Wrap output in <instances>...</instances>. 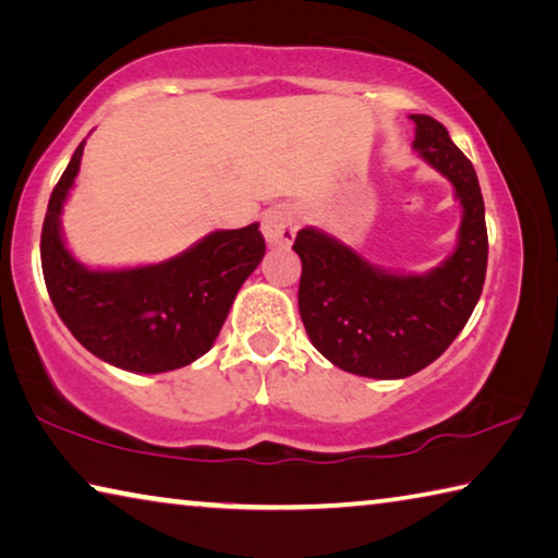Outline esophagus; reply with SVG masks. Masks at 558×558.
<instances>
[{
  "label": "esophagus",
  "instance_id": "esophagus-1",
  "mask_svg": "<svg viewBox=\"0 0 558 558\" xmlns=\"http://www.w3.org/2000/svg\"><path fill=\"white\" fill-rule=\"evenodd\" d=\"M298 211L292 206H276L263 216V235L272 248H288L298 233Z\"/></svg>",
  "mask_w": 558,
  "mask_h": 558
}]
</instances>
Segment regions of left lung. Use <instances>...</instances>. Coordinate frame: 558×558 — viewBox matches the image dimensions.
Segmentation results:
<instances>
[{
    "mask_svg": "<svg viewBox=\"0 0 558 558\" xmlns=\"http://www.w3.org/2000/svg\"><path fill=\"white\" fill-rule=\"evenodd\" d=\"M415 122L413 149L456 189L462 206L452 256L423 276L366 263L317 229H302L298 307L310 342L339 369L369 379H403L446 352L475 310L487 270L485 202L475 167L430 116Z\"/></svg>",
    "mask_w": 558,
    "mask_h": 558,
    "instance_id": "8db88e82",
    "label": "left lung"
}]
</instances>
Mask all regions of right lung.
<instances>
[{
	"label": "right lung",
	"mask_w": 558,
	"mask_h": 558,
	"mask_svg": "<svg viewBox=\"0 0 558 558\" xmlns=\"http://www.w3.org/2000/svg\"><path fill=\"white\" fill-rule=\"evenodd\" d=\"M83 145L53 186L41 229V268L49 298L71 335L118 369L162 374L209 352L235 292L266 256L258 223L214 231L157 266L90 270L61 235V209L81 169Z\"/></svg>",
	"instance_id": "obj_1"
}]
</instances>
